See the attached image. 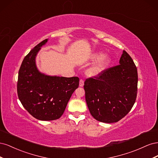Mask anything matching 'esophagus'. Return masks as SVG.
I'll return each instance as SVG.
<instances>
[{
  "label": "esophagus",
  "mask_w": 158,
  "mask_h": 158,
  "mask_svg": "<svg viewBox=\"0 0 158 158\" xmlns=\"http://www.w3.org/2000/svg\"><path fill=\"white\" fill-rule=\"evenodd\" d=\"M79 85H80V87H82V86H84V81L82 79H80Z\"/></svg>",
  "instance_id": "esophagus-1"
}]
</instances>
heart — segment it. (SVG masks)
<instances>
[{"mask_svg": "<svg viewBox=\"0 0 158 158\" xmlns=\"http://www.w3.org/2000/svg\"><path fill=\"white\" fill-rule=\"evenodd\" d=\"M92 59L94 60L97 61L86 71L87 74L91 76H96L101 73L111 60L110 55L107 54L103 55L101 52H97V53L94 54Z\"/></svg>", "mask_w": 158, "mask_h": 158, "instance_id": "heart-1", "label": "heart"}]
</instances>
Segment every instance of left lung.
I'll return each instance as SVG.
<instances>
[{"mask_svg":"<svg viewBox=\"0 0 158 158\" xmlns=\"http://www.w3.org/2000/svg\"><path fill=\"white\" fill-rule=\"evenodd\" d=\"M118 65L85 80V101L97 121L113 123L120 121L135 103L138 73L131 56L123 51Z\"/></svg>","mask_w":158,"mask_h":158,"instance_id":"left-lung-1","label":"left lung"}]
</instances>
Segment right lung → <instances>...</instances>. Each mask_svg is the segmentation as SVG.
Masks as SVG:
<instances>
[{
	"label": "right lung",
	"mask_w": 158,
	"mask_h": 158,
	"mask_svg": "<svg viewBox=\"0 0 158 158\" xmlns=\"http://www.w3.org/2000/svg\"><path fill=\"white\" fill-rule=\"evenodd\" d=\"M47 39L37 44L23 59L18 72L17 92L19 99L31 115L41 121L59 118L74 90L78 77L50 76L41 73L35 56Z\"/></svg>",
	"instance_id": "1"
}]
</instances>
